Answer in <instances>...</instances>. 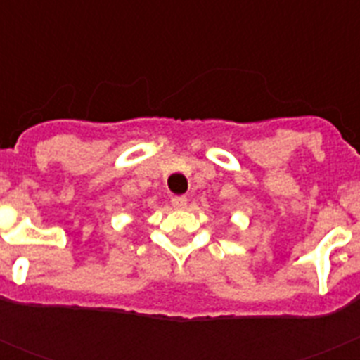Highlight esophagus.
<instances>
[{"label":"esophagus","instance_id":"1","mask_svg":"<svg viewBox=\"0 0 360 360\" xmlns=\"http://www.w3.org/2000/svg\"><path fill=\"white\" fill-rule=\"evenodd\" d=\"M171 203H173L174 209H184L187 205V198L186 196H174V198L171 200Z\"/></svg>","mask_w":360,"mask_h":360}]
</instances>
